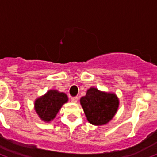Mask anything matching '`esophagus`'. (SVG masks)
<instances>
[{
    "mask_svg": "<svg viewBox=\"0 0 157 157\" xmlns=\"http://www.w3.org/2000/svg\"><path fill=\"white\" fill-rule=\"evenodd\" d=\"M71 102H73V103H77V102H78V97L77 96L71 97Z\"/></svg>",
    "mask_w": 157,
    "mask_h": 157,
    "instance_id": "1",
    "label": "esophagus"
}]
</instances>
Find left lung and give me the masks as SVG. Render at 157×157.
<instances>
[{
	"label": "left lung",
	"mask_w": 157,
	"mask_h": 157,
	"mask_svg": "<svg viewBox=\"0 0 157 157\" xmlns=\"http://www.w3.org/2000/svg\"><path fill=\"white\" fill-rule=\"evenodd\" d=\"M88 122L93 125H103L112 120L119 107V99L116 94L100 91L90 87L85 96L80 99Z\"/></svg>",
	"instance_id": "8db88e82"
}]
</instances>
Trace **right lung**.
Returning a JSON list of instances; mask_svg holds the SVG:
<instances>
[{"label":"right lung","instance_id":"right-lung-1","mask_svg":"<svg viewBox=\"0 0 157 157\" xmlns=\"http://www.w3.org/2000/svg\"><path fill=\"white\" fill-rule=\"evenodd\" d=\"M67 101L68 97L65 93L50 90L35 100L34 109L41 120L50 122L55 118L62 106Z\"/></svg>","mask_w":157,"mask_h":157}]
</instances>
